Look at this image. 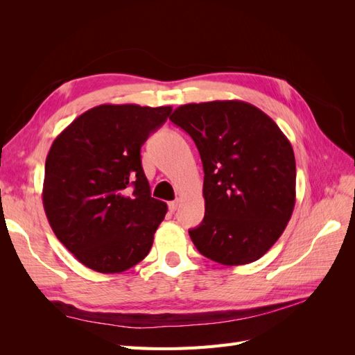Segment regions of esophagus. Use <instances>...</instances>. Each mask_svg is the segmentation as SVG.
Instances as JSON below:
<instances>
[{"instance_id":"esophagus-1","label":"esophagus","mask_w":355,"mask_h":355,"mask_svg":"<svg viewBox=\"0 0 355 355\" xmlns=\"http://www.w3.org/2000/svg\"><path fill=\"white\" fill-rule=\"evenodd\" d=\"M178 207H179V201H170L168 202V210L171 213H175L178 210Z\"/></svg>"}]
</instances>
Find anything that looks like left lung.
Segmentation results:
<instances>
[{
    "label": "left lung",
    "mask_w": 355,
    "mask_h": 355,
    "mask_svg": "<svg viewBox=\"0 0 355 355\" xmlns=\"http://www.w3.org/2000/svg\"><path fill=\"white\" fill-rule=\"evenodd\" d=\"M170 121L196 142L204 168V219L189 230L197 250L222 265L262 257L296 201L293 148L272 118L241 101L182 105Z\"/></svg>",
    "instance_id": "obj_1"
}]
</instances>
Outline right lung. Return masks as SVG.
<instances>
[{
	"instance_id": "add662e5",
	"label": "right lung",
	"mask_w": 355,
	"mask_h": 355,
	"mask_svg": "<svg viewBox=\"0 0 355 355\" xmlns=\"http://www.w3.org/2000/svg\"><path fill=\"white\" fill-rule=\"evenodd\" d=\"M171 106L99 105L53 142L42 204L59 241L93 271L123 272L145 259L167 204L151 197L141 161Z\"/></svg>"
}]
</instances>
